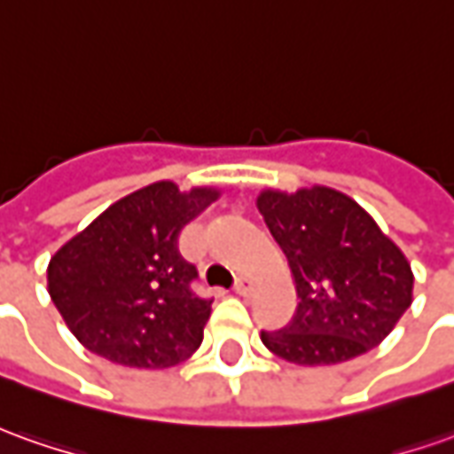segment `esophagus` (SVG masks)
Listing matches in <instances>:
<instances>
[{"label": "esophagus", "mask_w": 454, "mask_h": 454, "mask_svg": "<svg viewBox=\"0 0 454 454\" xmlns=\"http://www.w3.org/2000/svg\"><path fill=\"white\" fill-rule=\"evenodd\" d=\"M234 292L239 294V296H249V294L254 292V281L249 279V277H239L237 284H234Z\"/></svg>", "instance_id": "1"}]
</instances>
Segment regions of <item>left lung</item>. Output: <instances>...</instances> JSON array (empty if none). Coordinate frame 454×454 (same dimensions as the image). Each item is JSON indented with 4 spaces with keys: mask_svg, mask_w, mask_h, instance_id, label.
I'll return each mask as SVG.
<instances>
[{
    "mask_svg": "<svg viewBox=\"0 0 454 454\" xmlns=\"http://www.w3.org/2000/svg\"><path fill=\"white\" fill-rule=\"evenodd\" d=\"M257 207L289 259L299 306L262 343L299 365H333L376 348L412 304L405 254L358 202L331 187L264 190Z\"/></svg>",
    "mask_w": 454,
    "mask_h": 454,
    "instance_id": "8db88e82",
    "label": "left lung"
}]
</instances>
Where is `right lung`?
<instances>
[{
	"label": "right lung",
	"mask_w": 454,
	"mask_h": 454,
	"mask_svg": "<svg viewBox=\"0 0 454 454\" xmlns=\"http://www.w3.org/2000/svg\"><path fill=\"white\" fill-rule=\"evenodd\" d=\"M220 197L160 180L130 192L68 239L49 262V294L90 353L130 368H168L202 343L212 299L177 237Z\"/></svg>",
	"instance_id": "right-lung-1"
}]
</instances>
